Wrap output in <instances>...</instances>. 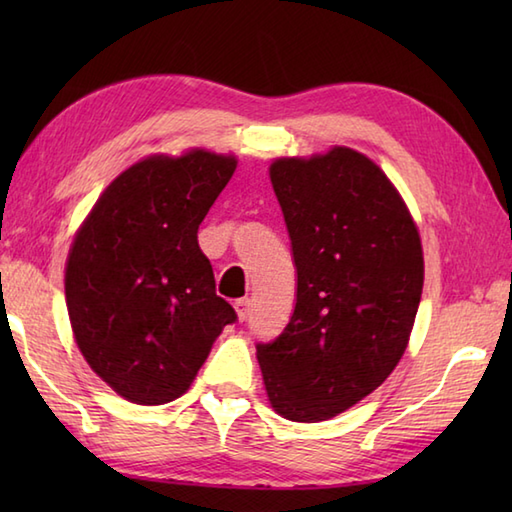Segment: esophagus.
<instances>
[{"label": "esophagus", "mask_w": 512, "mask_h": 512, "mask_svg": "<svg viewBox=\"0 0 512 512\" xmlns=\"http://www.w3.org/2000/svg\"><path fill=\"white\" fill-rule=\"evenodd\" d=\"M233 306H235V312H237L239 321H246L248 314H250V299H237Z\"/></svg>", "instance_id": "obj_1"}]
</instances>
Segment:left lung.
<instances>
[{"label": "left lung", "mask_w": 512, "mask_h": 512, "mask_svg": "<svg viewBox=\"0 0 512 512\" xmlns=\"http://www.w3.org/2000/svg\"><path fill=\"white\" fill-rule=\"evenodd\" d=\"M270 182L297 303L284 332L257 343V361L279 416L321 422L372 394L405 354L424 281L420 235L383 169L350 147L279 158Z\"/></svg>", "instance_id": "1"}]
</instances>
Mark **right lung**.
<instances>
[{
    "label": "right lung",
    "mask_w": 512,
    "mask_h": 512,
    "mask_svg": "<svg viewBox=\"0 0 512 512\" xmlns=\"http://www.w3.org/2000/svg\"><path fill=\"white\" fill-rule=\"evenodd\" d=\"M235 156L191 149L125 169L85 217L65 264V303L85 361L136 405L180 398L231 303L215 295L198 228L231 180Z\"/></svg>",
    "instance_id": "obj_1"
}]
</instances>
